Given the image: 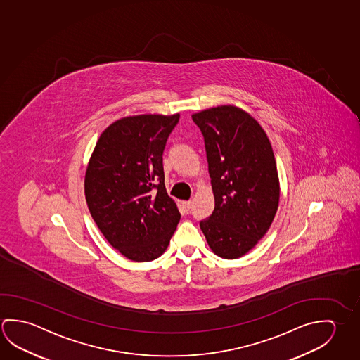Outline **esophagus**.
I'll list each match as a JSON object with an SVG mask.
<instances>
[{
  "label": "esophagus",
  "mask_w": 360,
  "mask_h": 360,
  "mask_svg": "<svg viewBox=\"0 0 360 360\" xmlns=\"http://www.w3.org/2000/svg\"><path fill=\"white\" fill-rule=\"evenodd\" d=\"M181 206H182V210L184 212L188 213L191 207H192V202H191V200H184V202L181 203Z\"/></svg>",
  "instance_id": "obj_1"
}]
</instances>
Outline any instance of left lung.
Masks as SVG:
<instances>
[{"label":"left lung","instance_id":"1","mask_svg":"<svg viewBox=\"0 0 360 360\" xmlns=\"http://www.w3.org/2000/svg\"><path fill=\"white\" fill-rule=\"evenodd\" d=\"M192 119L205 138L214 195V210L200 230L214 254L238 259L265 236L276 214L280 183L271 143L237 106H216Z\"/></svg>","mask_w":360,"mask_h":360}]
</instances>
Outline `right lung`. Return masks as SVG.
Returning a JSON list of instances; mask_svg holds the SVG:
<instances>
[{"label":"right lung","mask_w":360,"mask_h":360,"mask_svg":"<svg viewBox=\"0 0 360 360\" xmlns=\"http://www.w3.org/2000/svg\"><path fill=\"white\" fill-rule=\"evenodd\" d=\"M179 114H143L110 124L85 173L89 211L106 241L127 259L148 262L165 252L181 219L167 193L163 150Z\"/></svg>","instance_id":"right-lung-1"}]
</instances>
